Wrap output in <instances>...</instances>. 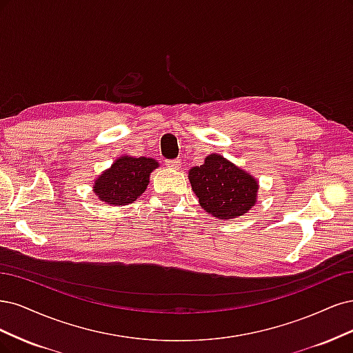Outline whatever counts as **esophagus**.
<instances>
[{"label":"esophagus","instance_id":"1","mask_svg":"<svg viewBox=\"0 0 353 353\" xmlns=\"http://www.w3.org/2000/svg\"><path fill=\"white\" fill-rule=\"evenodd\" d=\"M165 165L168 167V168H172V170H179L180 167H181V160H170V161H165Z\"/></svg>","mask_w":353,"mask_h":353}]
</instances>
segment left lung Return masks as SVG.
<instances>
[{
    "label": "left lung",
    "instance_id": "left-lung-1",
    "mask_svg": "<svg viewBox=\"0 0 353 353\" xmlns=\"http://www.w3.org/2000/svg\"><path fill=\"white\" fill-rule=\"evenodd\" d=\"M189 181L199 205L221 220L243 215L256 202V179L219 154H211L202 165L192 167Z\"/></svg>",
    "mask_w": 353,
    "mask_h": 353
}]
</instances>
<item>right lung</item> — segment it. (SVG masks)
Here are the masks:
<instances>
[{
	"instance_id": "obj_1",
	"label": "right lung",
	"mask_w": 353,
	"mask_h": 353,
	"mask_svg": "<svg viewBox=\"0 0 353 353\" xmlns=\"http://www.w3.org/2000/svg\"><path fill=\"white\" fill-rule=\"evenodd\" d=\"M158 167L154 158L120 157L94 183L97 196L110 205H128L145 192L150 176Z\"/></svg>"
}]
</instances>
